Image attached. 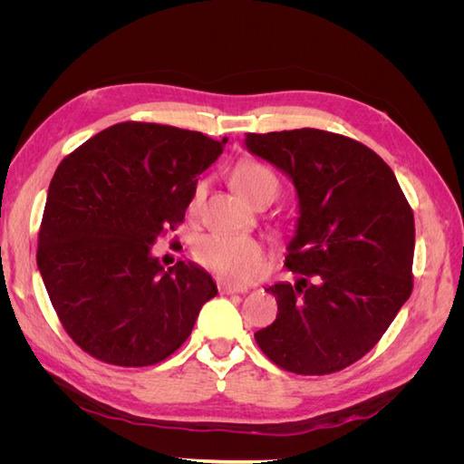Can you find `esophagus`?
I'll return each instance as SVG.
<instances>
[{
    "label": "esophagus",
    "instance_id": "34e87169",
    "mask_svg": "<svg viewBox=\"0 0 464 464\" xmlns=\"http://www.w3.org/2000/svg\"><path fill=\"white\" fill-rule=\"evenodd\" d=\"M246 290H247V288L232 285V283H218V292H220V294H244Z\"/></svg>",
    "mask_w": 464,
    "mask_h": 464
}]
</instances>
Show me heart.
I'll list each match as a JSON object with an SVG mask.
<instances>
[{"label": "heart", "instance_id": "heart-1", "mask_svg": "<svg viewBox=\"0 0 464 464\" xmlns=\"http://www.w3.org/2000/svg\"><path fill=\"white\" fill-rule=\"evenodd\" d=\"M232 186L247 201L256 203L265 193H276L278 181L269 166L257 160L244 159L234 166ZM203 195V184L193 193L191 207L199 203ZM195 257L207 266L208 271L217 273L234 283H249L265 266V247L256 237L237 234H210L199 240L195 247Z\"/></svg>", "mask_w": 464, "mask_h": 464}]
</instances>
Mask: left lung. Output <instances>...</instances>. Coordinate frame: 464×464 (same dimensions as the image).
I'll use <instances>...</instances> for the list:
<instances>
[{
    "instance_id": "left-lung-1",
    "label": "left lung",
    "mask_w": 464,
    "mask_h": 464,
    "mask_svg": "<svg viewBox=\"0 0 464 464\" xmlns=\"http://www.w3.org/2000/svg\"><path fill=\"white\" fill-rule=\"evenodd\" d=\"M246 149L292 179L300 213L285 261L300 278L266 290L278 314L256 341L286 372H339L370 353L411 298L412 208L383 159L344 135L247 133Z\"/></svg>"
}]
</instances>
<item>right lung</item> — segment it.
Segmentation results:
<instances>
[{
    "mask_svg": "<svg viewBox=\"0 0 464 464\" xmlns=\"http://www.w3.org/2000/svg\"><path fill=\"white\" fill-rule=\"evenodd\" d=\"M228 139L123 121L55 170L36 263L63 329L87 354L123 368L166 360L186 343L213 276L195 263L164 271L152 244L184 220L201 172Z\"/></svg>",
    "mask_w": 464,
    "mask_h": 464,
    "instance_id": "add662e5",
    "label": "right lung"
}]
</instances>
